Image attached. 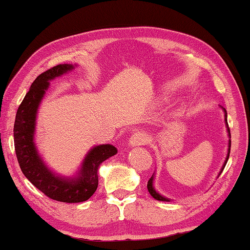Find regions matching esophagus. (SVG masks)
I'll list each match as a JSON object with an SVG mask.
<instances>
[{
	"label": "esophagus",
	"instance_id": "obj_1",
	"mask_svg": "<svg viewBox=\"0 0 250 250\" xmlns=\"http://www.w3.org/2000/svg\"><path fill=\"white\" fill-rule=\"evenodd\" d=\"M147 141V135L145 132H135L132 137L129 139V146H139L146 145Z\"/></svg>",
	"mask_w": 250,
	"mask_h": 250
}]
</instances>
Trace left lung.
<instances>
[{
  "label": "left lung",
  "instance_id": "1",
  "mask_svg": "<svg viewBox=\"0 0 250 250\" xmlns=\"http://www.w3.org/2000/svg\"><path fill=\"white\" fill-rule=\"evenodd\" d=\"M221 108L223 109L224 113H225V125H226V128H227V133H228V138H229V140H228V150H227L226 159H225V161H224V164H223V167H222V168H221V171H219V173H218V176L221 175V173L223 172L224 167H225L227 161H228V158H229V153H230V131H229V128H228V124H227V112H226V109H225V108H223V107H221ZM218 176H217V177H218ZM153 181H154V173H153V175L151 176V179L149 180V182H147V191H149V193L151 194V196L153 197V198H155V200H158V201L170 202V201H171L170 198H167V197H166V196L161 195V194H160L159 192L155 191L154 185H153Z\"/></svg>",
  "mask_w": 250,
  "mask_h": 250
}]
</instances>
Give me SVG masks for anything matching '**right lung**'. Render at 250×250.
Wrapping results in <instances>:
<instances>
[{
    "instance_id": "1",
    "label": "right lung",
    "mask_w": 250,
    "mask_h": 250,
    "mask_svg": "<svg viewBox=\"0 0 250 250\" xmlns=\"http://www.w3.org/2000/svg\"><path fill=\"white\" fill-rule=\"evenodd\" d=\"M76 65H57L34 80L16 112L14 124L15 153L23 174L41 192L62 203H80L90 198L98 188L100 164L117 154L111 145L96 146L87 152L82 164L71 176H62L46 166L35 143L37 112L50 86L49 82L75 69Z\"/></svg>"
}]
</instances>
